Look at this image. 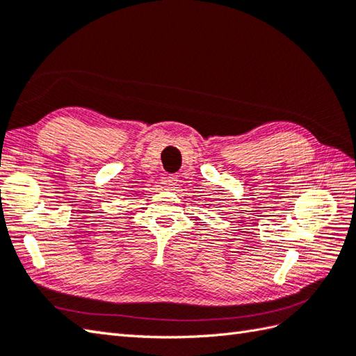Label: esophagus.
I'll return each mask as SVG.
<instances>
[{
    "instance_id": "obj_1",
    "label": "esophagus",
    "mask_w": 356,
    "mask_h": 356,
    "mask_svg": "<svg viewBox=\"0 0 356 356\" xmlns=\"http://www.w3.org/2000/svg\"><path fill=\"white\" fill-rule=\"evenodd\" d=\"M165 182H166V186H168L170 190H176L179 180H177V176H168V177H166Z\"/></svg>"
}]
</instances>
